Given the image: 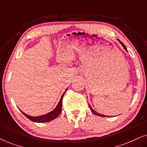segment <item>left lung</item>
I'll return each mask as SVG.
<instances>
[{
    "mask_svg": "<svg viewBox=\"0 0 147 147\" xmlns=\"http://www.w3.org/2000/svg\"><path fill=\"white\" fill-rule=\"evenodd\" d=\"M118 41H119L120 42V43L122 44V45L123 46V47L124 48V49L126 50V51H127V49H126V46L124 45V43H122L121 41H120V40H118ZM89 106H90V110H91V111L93 112V113L95 114V115H96V116H102V117H106V116H105V115H103V114H99V113H98L97 112H96L95 110H94V109H92V108L91 107V106H90V105H89Z\"/></svg>",
    "mask_w": 147,
    "mask_h": 147,
    "instance_id": "1",
    "label": "left lung"
}]
</instances>
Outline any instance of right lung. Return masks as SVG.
I'll list each match as a JSON object with an SVG mask.
<instances>
[{
    "label": "right lung",
    "mask_w": 147,
    "mask_h": 147,
    "mask_svg": "<svg viewBox=\"0 0 147 147\" xmlns=\"http://www.w3.org/2000/svg\"><path fill=\"white\" fill-rule=\"evenodd\" d=\"M65 92H64V93L63 94V95H62L61 99H60L59 103H58V104H57V107H56L55 109L53 110V111L50 112L49 113L45 114V115L37 116V117H33V116H29V115H27V114H26L25 113H24V112H22V113H23L24 115L26 116V117L29 118V120H31V121L35 122H47L51 121V120H53V119H55V118H57V116L59 115V114L61 112L62 100H63V96H64Z\"/></svg>",
    "instance_id": "obj_1"
}]
</instances>
